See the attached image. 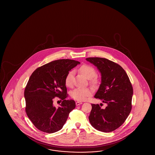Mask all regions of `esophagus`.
<instances>
[{
  "instance_id": "obj_1",
  "label": "esophagus",
  "mask_w": 155,
  "mask_h": 155,
  "mask_svg": "<svg viewBox=\"0 0 155 155\" xmlns=\"http://www.w3.org/2000/svg\"><path fill=\"white\" fill-rule=\"evenodd\" d=\"M75 104H76V106H79L80 104H82V102H76Z\"/></svg>"
}]
</instances>
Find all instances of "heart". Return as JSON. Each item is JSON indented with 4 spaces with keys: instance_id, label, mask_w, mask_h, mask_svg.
I'll return each instance as SVG.
<instances>
[{
    "instance_id": "b5f03b06",
    "label": "heart",
    "mask_w": 155,
    "mask_h": 155,
    "mask_svg": "<svg viewBox=\"0 0 155 155\" xmlns=\"http://www.w3.org/2000/svg\"><path fill=\"white\" fill-rule=\"evenodd\" d=\"M80 72L84 75L87 79H91L97 75L96 71L94 68L89 65H83L79 69ZM74 77V71H69L65 78V84L66 86L71 87L73 84ZM93 83L95 82V80H93ZM92 94V90L89 88H76L71 93V97L77 101H83L86 100L88 97Z\"/></svg>"
}]
</instances>
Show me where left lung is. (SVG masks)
<instances>
[{"label": "left lung", "mask_w": 155, "mask_h": 155, "mask_svg": "<svg viewBox=\"0 0 155 155\" xmlns=\"http://www.w3.org/2000/svg\"><path fill=\"white\" fill-rule=\"evenodd\" d=\"M86 60L97 67L101 74V84L94 97L107 104L104 109L98 104H91L90 123L99 131H113L122 126L131 111V83L126 72L117 63L100 57Z\"/></svg>", "instance_id": "obj_1"}]
</instances>
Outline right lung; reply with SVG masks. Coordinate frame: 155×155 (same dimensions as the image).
<instances>
[{
  "label": "right lung",
  "instance_id": "obj_1",
  "mask_svg": "<svg viewBox=\"0 0 155 155\" xmlns=\"http://www.w3.org/2000/svg\"><path fill=\"white\" fill-rule=\"evenodd\" d=\"M80 64L69 59L55 60L38 68L31 75L24 90L25 112L40 131L51 134L60 130L75 108L74 101L66 99L65 78ZM55 97L63 101L58 108L53 105Z\"/></svg>",
  "mask_w": 155,
  "mask_h": 155
}]
</instances>
